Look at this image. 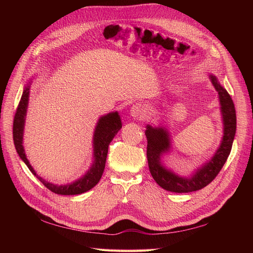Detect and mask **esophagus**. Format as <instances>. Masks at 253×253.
Here are the masks:
<instances>
[{"instance_id":"34e87169","label":"esophagus","mask_w":253,"mask_h":253,"mask_svg":"<svg viewBox=\"0 0 253 253\" xmlns=\"http://www.w3.org/2000/svg\"><path fill=\"white\" fill-rule=\"evenodd\" d=\"M130 114L132 117L143 118V117H146V115L148 114V109L141 103H136L131 106Z\"/></svg>"}]
</instances>
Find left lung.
<instances>
[{"mask_svg": "<svg viewBox=\"0 0 253 253\" xmlns=\"http://www.w3.org/2000/svg\"><path fill=\"white\" fill-rule=\"evenodd\" d=\"M212 84L218 91L219 102L222 105L224 118V136L221 146L215 155L209 163L203 165L190 178H181L165 169L160 163V157L168 151L169 147V135L163 128L147 127L146 136L148 140L147 158L149 169L153 179L163 189L171 192H191L200 190L208 186L221 171L233 147L236 133V110L232 96L218 84L216 77L211 76Z\"/></svg>", "mask_w": 253, "mask_h": 253, "instance_id": "left-lung-1", "label": "left lung"}]
</instances>
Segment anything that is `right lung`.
I'll use <instances>...</instances> for the list:
<instances>
[{
  "label": "right lung",
  "mask_w": 253,
  "mask_h": 253,
  "mask_svg": "<svg viewBox=\"0 0 253 253\" xmlns=\"http://www.w3.org/2000/svg\"><path fill=\"white\" fill-rule=\"evenodd\" d=\"M28 96H29V88H26L21 95V99L18 103L17 109L14 116V123H13V139L14 144L20 159L24 161L28 169L37 178L39 179L42 184H43L47 189L52 192L57 193V195H64V196H71V195H80L85 191L90 190L93 188L99 180L101 179L102 174L105 168L106 162V155L107 150H109V144L113 140V138L116 133L120 131L122 128V122L120 115L117 113H110L103 117L100 118V121L96 125L95 131H94V162L92 168L85 174L83 178L73 182L71 185H64V186H56L50 184V182L42 179L41 177L36 174L34 169L31 168L28 160H27L24 147H23V131H24V124H25V116L27 111V105H28Z\"/></svg>",
  "instance_id": "add662e5"
}]
</instances>
